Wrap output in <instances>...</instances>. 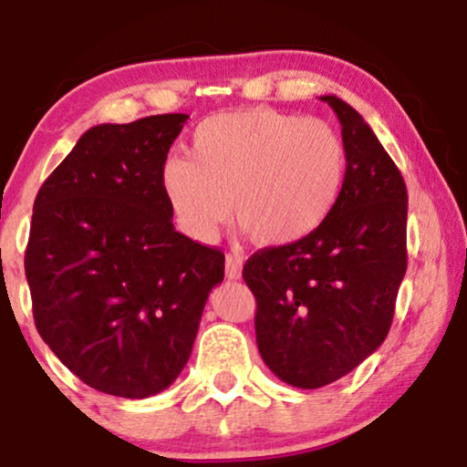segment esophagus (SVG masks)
I'll list each match as a JSON object with an SVG mask.
<instances>
[{
  "mask_svg": "<svg viewBox=\"0 0 467 467\" xmlns=\"http://www.w3.org/2000/svg\"><path fill=\"white\" fill-rule=\"evenodd\" d=\"M241 267H244V256L241 254H226V276L237 281L241 278Z\"/></svg>",
  "mask_w": 467,
  "mask_h": 467,
  "instance_id": "34e87169",
  "label": "esophagus"
}]
</instances>
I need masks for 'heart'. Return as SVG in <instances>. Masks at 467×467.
Instances as JSON below:
<instances>
[{
  "mask_svg": "<svg viewBox=\"0 0 467 467\" xmlns=\"http://www.w3.org/2000/svg\"><path fill=\"white\" fill-rule=\"evenodd\" d=\"M347 173L342 138L323 120L256 107L206 118L189 158H169L160 184L180 228L211 241L230 217L264 245H292L325 226Z\"/></svg>",
  "mask_w": 467,
  "mask_h": 467,
  "instance_id": "b5f03b06",
  "label": "heart"
}]
</instances>
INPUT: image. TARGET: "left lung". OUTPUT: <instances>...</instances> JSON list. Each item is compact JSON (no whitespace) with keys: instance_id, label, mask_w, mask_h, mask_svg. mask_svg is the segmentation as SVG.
Listing matches in <instances>:
<instances>
[{"instance_id":"obj_1","label":"left lung","mask_w":467,"mask_h":467,"mask_svg":"<svg viewBox=\"0 0 467 467\" xmlns=\"http://www.w3.org/2000/svg\"><path fill=\"white\" fill-rule=\"evenodd\" d=\"M320 100L336 111L347 149L336 211L312 237L254 252L244 265L261 358L296 389L336 382L382 345L406 275L404 178L351 105Z\"/></svg>"}]
</instances>
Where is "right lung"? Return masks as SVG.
Instances as JSON below:
<instances>
[{"label": "right lung", "mask_w": 467, "mask_h": 467, "mask_svg": "<svg viewBox=\"0 0 467 467\" xmlns=\"http://www.w3.org/2000/svg\"><path fill=\"white\" fill-rule=\"evenodd\" d=\"M186 114L96 125L36 192L26 278L55 356L100 393L144 400L189 362L223 252L173 226L160 171Z\"/></svg>", "instance_id": "add662e5"}]
</instances>
